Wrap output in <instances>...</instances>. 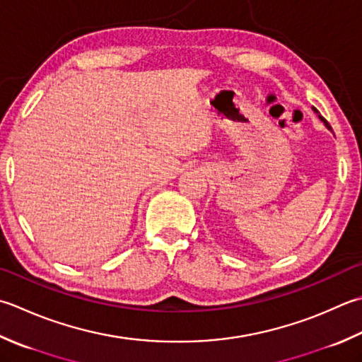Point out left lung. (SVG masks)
<instances>
[{"mask_svg": "<svg viewBox=\"0 0 362 362\" xmlns=\"http://www.w3.org/2000/svg\"><path fill=\"white\" fill-rule=\"evenodd\" d=\"M313 110H314V112H315V115H318V111H317V108H314V106H313ZM318 117H320V119L323 120V117H322L320 115H318ZM323 122H325V120H323ZM325 127H327V129H328V130H331V127H329V124H328V122H325Z\"/></svg>", "mask_w": 362, "mask_h": 362, "instance_id": "left-lung-1", "label": "left lung"}]
</instances>
